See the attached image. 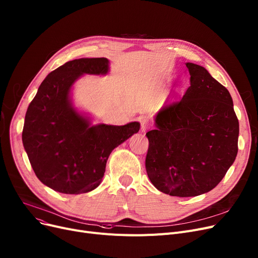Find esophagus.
Returning a JSON list of instances; mask_svg holds the SVG:
<instances>
[{"label":"esophagus","mask_w":258,"mask_h":258,"mask_svg":"<svg viewBox=\"0 0 258 258\" xmlns=\"http://www.w3.org/2000/svg\"><path fill=\"white\" fill-rule=\"evenodd\" d=\"M139 121H140V124H141V131L144 133L147 128L151 127V124H150V121H148V119L144 116L140 117L139 118Z\"/></svg>","instance_id":"obj_1"}]
</instances>
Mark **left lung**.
Instances as JSON below:
<instances>
[{
	"label": "left lung",
	"instance_id": "1",
	"mask_svg": "<svg viewBox=\"0 0 258 258\" xmlns=\"http://www.w3.org/2000/svg\"><path fill=\"white\" fill-rule=\"evenodd\" d=\"M189 87L146 133L148 178L161 192L196 197L218 185L237 155L239 125L229 91L204 67L186 62Z\"/></svg>",
	"mask_w": 258,
	"mask_h": 258
}]
</instances>
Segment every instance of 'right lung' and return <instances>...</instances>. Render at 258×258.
<instances>
[{
  "instance_id": "1",
  "label": "right lung",
  "mask_w": 258,
  "mask_h": 258,
  "mask_svg": "<svg viewBox=\"0 0 258 258\" xmlns=\"http://www.w3.org/2000/svg\"><path fill=\"white\" fill-rule=\"evenodd\" d=\"M107 58H79L52 71L28 106L22 140L38 180L57 192L79 195L98 187L115 147L140 130L125 125L93 124L74 106L71 91L85 74L106 75Z\"/></svg>"
}]
</instances>
